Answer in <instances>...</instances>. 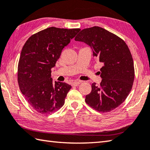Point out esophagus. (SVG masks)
I'll return each mask as SVG.
<instances>
[{"label":"esophagus","instance_id":"esophagus-1","mask_svg":"<svg viewBox=\"0 0 150 150\" xmlns=\"http://www.w3.org/2000/svg\"><path fill=\"white\" fill-rule=\"evenodd\" d=\"M80 83H81L80 81H75V82L72 83L71 85H72L73 86H78L79 84Z\"/></svg>","mask_w":150,"mask_h":150}]
</instances>
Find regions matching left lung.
Listing matches in <instances>:
<instances>
[{
  "label": "left lung",
  "mask_w": 150,
  "mask_h": 150,
  "mask_svg": "<svg viewBox=\"0 0 150 150\" xmlns=\"http://www.w3.org/2000/svg\"><path fill=\"white\" fill-rule=\"evenodd\" d=\"M75 40L89 45L102 64V82L99 86L92 84L86 103L99 112H110L125 101L132 89L134 67L129 48L120 37L98 26L83 29Z\"/></svg>",
  "instance_id": "8db88e82"
}]
</instances>
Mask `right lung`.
<instances>
[{
    "mask_svg": "<svg viewBox=\"0 0 150 150\" xmlns=\"http://www.w3.org/2000/svg\"><path fill=\"white\" fill-rule=\"evenodd\" d=\"M80 29L51 27L31 35L21 50L18 66V82L29 104L42 114L59 110L71 86L52 83V68L60 57L63 48Z\"/></svg>",
    "mask_w": 150,
    "mask_h": 150,
    "instance_id": "add662e5",
    "label": "right lung"
}]
</instances>
